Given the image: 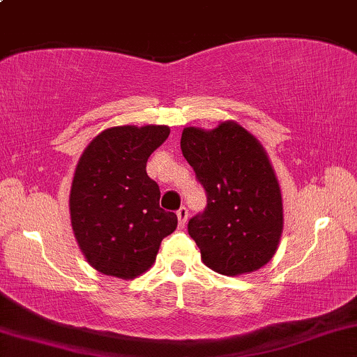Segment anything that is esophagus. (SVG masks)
<instances>
[{
	"instance_id": "1",
	"label": "esophagus",
	"mask_w": 357,
	"mask_h": 357,
	"mask_svg": "<svg viewBox=\"0 0 357 357\" xmlns=\"http://www.w3.org/2000/svg\"><path fill=\"white\" fill-rule=\"evenodd\" d=\"M176 214H178V221H179V226H184L186 225V221H188V209L184 208V206H181V208L178 209V211H176Z\"/></svg>"
}]
</instances>
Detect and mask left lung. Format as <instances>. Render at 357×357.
Returning <instances> with one entry per match:
<instances>
[{
    "instance_id": "8db88e82",
    "label": "left lung",
    "mask_w": 357,
    "mask_h": 357,
    "mask_svg": "<svg viewBox=\"0 0 357 357\" xmlns=\"http://www.w3.org/2000/svg\"><path fill=\"white\" fill-rule=\"evenodd\" d=\"M181 151L208 204L188 222L203 263L225 276L252 273L271 261L282 233V197L259 141L241 124L211 131L184 128Z\"/></svg>"
}]
</instances>
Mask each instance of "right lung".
<instances>
[{"mask_svg": "<svg viewBox=\"0 0 357 357\" xmlns=\"http://www.w3.org/2000/svg\"><path fill=\"white\" fill-rule=\"evenodd\" d=\"M169 136L167 126H114L86 146L70 192L71 226L96 271L135 279L156 261L158 249L178 226L160 208V186L146 162Z\"/></svg>", "mask_w": 357, "mask_h": 357, "instance_id": "right-lung-1", "label": "right lung"}]
</instances>
